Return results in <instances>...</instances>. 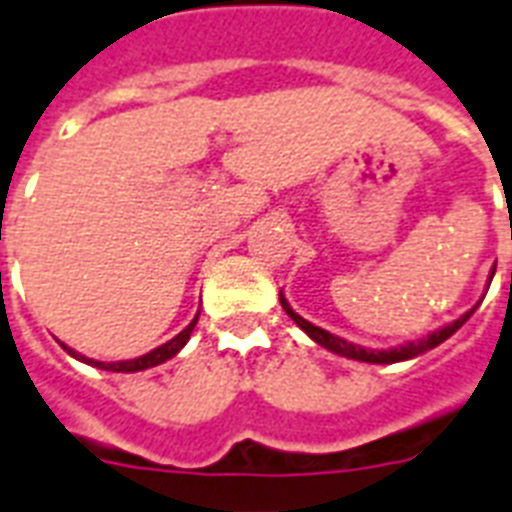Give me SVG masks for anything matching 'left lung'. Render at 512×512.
Instances as JSON below:
<instances>
[{
  "label": "left lung",
  "instance_id": "1",
  "mask_svg": "<svg viewBox=\"0 0 512 512\" xmlns=\"http://www.w3.org/2000/svg\"><path fill=\"white\" fill-rule=\"evenodd\" d=\"M494 276V273H492ZM281 300V308L287 311V316L292 321H295L297 327L303 329L305 335L311 337L313 342H319L321 348L332 350V353H337V356H345V358H353V361H366V364H396V361H406V358H414V356H422L425 350H433L436 345H441L444 340H449V337L457 332V329L465 324V321L473 316V311H476L478 305H473L465 316H460L457 321H452V324H446V327L436 329V332H430L428 337H422V340H414V342H406V345H398V348H388V350H369V348H361V345H353V342L342 340V337L332 335V332H327V329L316 327V324H311V321H305L300 313L292 311V305L284 300V295H279Z\"/></svg>",
  "mask_w": 512,
  "mask_h": 512
}]
</instances>
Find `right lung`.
Masks as SVG:
<instances>
[{
    "label": "right lung",
    "mask_w": 512,
    "mask_h": 512,
    "mask_svg": "<svg viewBox=\"0 0 512 512\" xmlns=\"http://www.w3.org/2000/svg\"><path fill=\"white\" fill-rule=\"evenodd\" d=\"M196 321H199V316L188 324V327L180 332L177 337H172L170 342H164V345H159V348H154L151 353H146V356H140V358H130V361H111V364H106V361H95V358H87L82 356V353H76V350H71L68 345H63V348L68 350V356H74L79 358V361H84V364H92V366H98V369H108V372H143V369H151V366H159L164 364L167 358L177 356L180 353V348H183L185 342L191 340V332L193 327H196Z\"/></svg>",
    "instance_id": "obj_1"
}]
</instances>
